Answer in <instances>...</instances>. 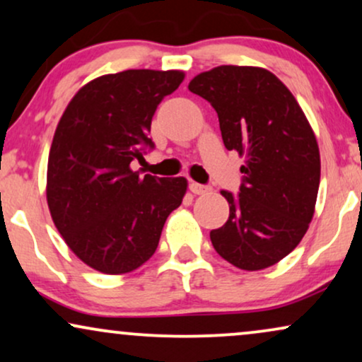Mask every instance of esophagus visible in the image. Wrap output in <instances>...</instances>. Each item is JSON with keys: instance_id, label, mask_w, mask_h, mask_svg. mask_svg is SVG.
<instances>
[{"instance_id": "esophagus-1", "label": "esophagus", "mask_w": 362, "mask_h": 362, "mask_svg": "<svg viewBox=\"0 0 362 362\" xmlns=\"http://www.w3.org/2000/svg\"><path fill=\"white\" fill-rule=\"evenodd\" d=\"M190 190L194 192L195 195H204V194H207V192L210 190V187L209 185H202V184H197V182H190Z\"/></svg>"}]
</instances>
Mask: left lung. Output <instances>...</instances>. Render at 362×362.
<instances>
[{
  "mask_svg": "<svg viewBox=\"0 0 362 362\" xmlns=\"http://www.w3.org/2000/svg\"><path fill=\"white\" fill-rule=\"evenodd\" d=\"M192 93L212 105L227 150L245 157L230 214L210 232L217 254L244 271L271 267L296 249L313 221L321 157L308 118L264 68L222 65L197 75Z\"/></svg>",
  "mask_w": 362,
  "mask_h": 362,
  "instance_id": "obj_1",
  "label": "left lung"
}]
</instances>
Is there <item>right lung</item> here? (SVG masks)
<instances>
[{"label": "right lung", "instance_id": "add662e5", "mask_svg": "<svg viewBox=\"0 0 362 362\" xmlns=\"http://www.w3.org/2000/svg\"><path fill=\"white\" fill-rule=\"evenodd\" d=\"M182 80L177 70L103 75L78 90L58 123L48 157L49 214L68 247L95 271L127 274L147 262L182 204L184 177H140L130 168L155 147L153 113Z\"/></svg>", "mask_w": 362, "mask_h": 362}]
</instances>
